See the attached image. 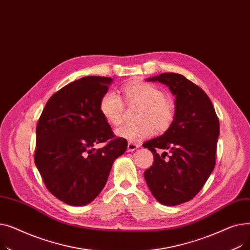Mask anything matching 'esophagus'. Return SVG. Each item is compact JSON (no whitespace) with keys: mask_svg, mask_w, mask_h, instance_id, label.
<instances>
[{"mask_svg":"<svg viewBox=\"0 0 250 250\" xmlns=\"http://www.w3.org/2000/svg\"><path fill=\"white\" fill-rule=\"evenodd\" d=\"M138 148H139L138 144H134V143H128V144H127V152L135 151V150L138 149Z\"/></svg>","mask_w":250,"mask_h":250,"instance_id":"obj_1","label":"esophagus"}]
</instances>
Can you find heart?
I'll list each match as a JSON object with an SVG mask.
<instances>
[{"label": "heart", "mask_w": 250, "mask_h": 250, "mask_svg": "<svg viewBox=\"0 0 250 250\" xmlns=\"http://www.w3.org/2000/svg\"><path fill=\"white\" fill-rule=\"evenodd\" d=\"M124 93L129 104L143 105L140 114V121L143 123L118 128L115 132L118 138L129 143H140L154 135V125L161 132L171 125L175 112L174 105L165 98L164 92L160 88L140 81L126 85ZM99 111L108 124L120 125L125 111L124 101L116 92L108 91L100 99Z\"/></svg>", "instance_id": "obj_1"}]
</instances>
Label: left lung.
<instances>
[{
  "mask_svg": "<svg viewBox=\"0 0 250 250\" xmlns=\"http://www.w3.org/2000/svg\"><path fill=\"white\" fill-rule=\"evenodd\" d=\"M146 80L169 88L175 96V112L162 136L143 144L154 155L144 176L157 201L177 206L194 198L214 170L219 118L205 91L185 76L163 73ZM159 148L166 151L161 156L155 152ZM167 151L170 156L165 160Z\"/></svg>",
  "mask_w": 250,
  "mask_h": 250,
  "instance_id": "obj_1",
  "label": "left lung"
}]
</instances>
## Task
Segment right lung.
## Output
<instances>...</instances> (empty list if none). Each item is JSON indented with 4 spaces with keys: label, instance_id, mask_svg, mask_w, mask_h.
Segmentation results:
<instances>
[{
    "label": "right lung",
    "instance_id": "add662e5",
    "mask_svg": "<svg viewBox=\"0 0 250 250\" xmlns=\"http://www.w3.org/2000/svg\"><path fill=\"white\" fill-rule=\"evenodd\" d=\"M112 79L89 76L52 95L36 127L34 162L47 189L70 206H85L103 189L126 140L114 138L99 111ZM105 142L96 149L97 143Z\"/></svg>",
    "mask_w": 250,
    "mask_h": 250
}]
</instances>
